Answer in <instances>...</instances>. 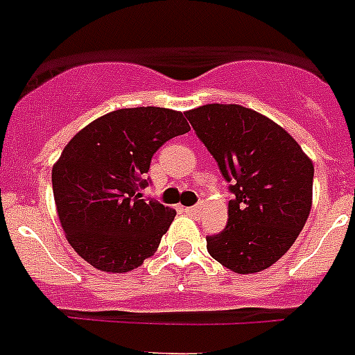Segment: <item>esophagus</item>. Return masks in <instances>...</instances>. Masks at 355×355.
Here are the masks:
<instances>
[{
  "instance_id": "obj_1",
  "label": "esophagus",
  "mask_w": 355,
  "mask_h": 355,
  "mask_svg": "<svg viewBox=\"0 0 355 355\" xmlns=\"http://www.w3.org/2000/svg\"><path fill=\"white\" fill-rule=\"evenodd\" d=\"M184 213L190 216H197L199 215V208L197 206H190V208H184Z\"/></svg>"
}]
</instances>
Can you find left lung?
Instances as JSON below:
<instances>
[{
    "instance_id": "8db88e82",
    "label": "left lung",
    "mask_w": 355,
    "mask_h": 355,
    "mask_svg": "<svg viewBox=\"0 0 355 355\" xmlns=\"http://www.w3.org/2000/svg\"><path fill=\"white\" fill-rule=\"evenodd\" d=\"M229 183L227 224L206 236L213 259L236 274L274 265L311 211L313 168L291 135L240 105H205L184 114Z\"/></svg>"
}]
</instances>
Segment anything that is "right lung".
<instances>
[{
	"mask_svg": "<svg viewBox=\"0 0 355 355\" xmlns=\"http://www.w3.org/2000/svg\"><path fill=\"white\" fill-rule=\"evenodd\" d=\"M190 131L181 112L122 108L90 122L51 174L58 218L72 249L97 270L130 272L158 249L175 211L142 199L156 150Z\"/></svg>",
	"mask_w": 355,
	"mask_h": 355,
	"instance_id": "obj_1",
	"label": "right lung"
}]
</instances>
